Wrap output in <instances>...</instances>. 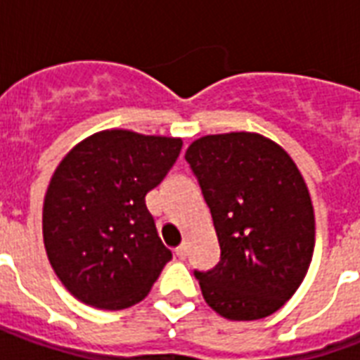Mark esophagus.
<instances>
[{
    "label": "esophagus",
    "instance_id": "34e87169",
    "mask_svg": "<svg viewBox=\"0 0 360 360\" xmlns=\"http://www.w3.org/2000/svg\"><path fill=\"white\" fill-rule=\"evenodd\" d=\"M186 252H188V248H186V245H185V243H183V245L175 248L174 254H175V257H177V259H185Z\"/></svg>",
    "mask_w": 360,
    "mask_h": 360
}]
</instances>
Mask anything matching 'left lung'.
<instances>
[{
    "instance_id": "8db88e82",
    "label": "left lung",
    "mask_w": 360,
    "mask_h": 360,
    "mask_svg": "<svg viewBox=\"0 0 360 360\" xmlns=\"http://www.w3.org/2000/svg\"><path fill=\"white\" fill-rule=\"evenodd\" d=\"M185 158L220 245V262L194 271L203 299L233 321L267 318L312 262L316 222L301 172L282 147L254 132L203 136Z\"/></svg>"
}]
</instances>
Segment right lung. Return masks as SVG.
Wrapping results in <instances>:
<instances>
[{
	"label": "right lung",
	"mask_w": 360,
	"mask_h": 360,
	"mask_svg": "<svg viewBox=\"0 0 360 360\" xmlns=\"http://www.w3.org/2000/svg\"><path fill=\"white\" fill-rule=\"evenodd\" d=\"M183 141L103 130L59 162L42 207V237L61 284L89 307L123 310L149 293L172 252L147 211Z\"/></svg>",
	"instance_id": "obj_1"
}]
</instances>
